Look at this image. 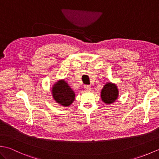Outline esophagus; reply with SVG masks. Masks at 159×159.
Segmentation results:
<instances>
[{"label": "esophagus", "instance_id": "34e87169", "mask_svg": "<svg viewBox=\"0 0 159 159\" xmlns=\"http://www.w3.org/2000/svg\"><path fill=\"white\" fill-rule=\"evenodd\" d=\"M84 88H85V91H87V92H89V91H91V89H92V88H91V87L89 86V85H85Z\"/></svg>", "mask_w": 159, "mask_h": 159}]
</instances>
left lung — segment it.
<instances>
[{
  "instance_id": "8db88e82",
  "label": "left lung",
  "mask_w": 159,
  "mask_h": 159,
  "mask_svg": "<svg viewBox=\"0 0 159 159\" xmlns=\"http://www.w3.org/2000/svg\"><path fill=\"white\" fill-rule=\"evenodd\" d=\"M100 96L102 102L107 104L116 102L119 96V90L116 84L111 82L107 83L101 90Z\"/></svg>"
}]
</instances>
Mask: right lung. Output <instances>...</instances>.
<instances>
[{"instance_id": "1", "label": "right lung", "mask_w": 159, "mask_h": 159, "mask_svg": "<svg viewBox=\"0 0 159 159\" xmlns=\"http://www.w3.org/2000/svg\"><path fill=\"white\" fill-rule=\"evenodd\" d=\"M51 92L55 102L64 107H70L75 99V92L64 79L58 80L53 84Z\"/></svg>"}]
</instances>
